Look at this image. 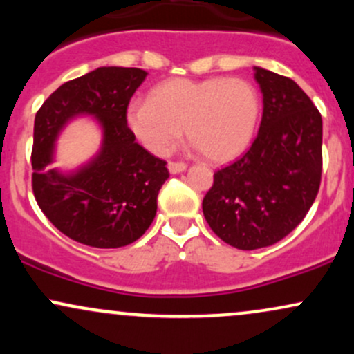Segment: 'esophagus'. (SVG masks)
<instances>
[{
	"mask_svg": "<svg viewBox=\"0 0 354 354\" xmlns=\"http://www.w3.org/2000/svg\"><path fill=\"white\" fill-rule=\"evenodd\" d=\"M186 168H188V165H186V163H174V161H169V163H168V169H169V173H171V174L183 173Z\"/></svg>",
	"mask_w": 354,
	"mask_h": 354,
	"instance_id": "1",
	"label": "esophagus"
}]
</instances>
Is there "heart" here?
<instances>
[{
    "label": "heart",
    "instance_id": "heart-1",
    "mask_svg": "<svg viewBox=\"0 0 354 354\" xmlns=\"http://www.w3.org/2000/svg\"><path fill=\"white\" fill-rule=\"evenodd\" d=\"M261 100L241 78H176L158 84L151 100H135L126 123L149 153L166 156L186 136L211 161L223 163L241 154L253 140Z\"/></svg>",
    "mask_w": 354,
    "mask_h": 354
}]
</instances>
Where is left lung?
<instances>
[{
	"label": "left lung",
	"instance_id": "1",
	"mask_svg": "<svg viewBox=\"0 0 354 354\" xmlns=\"http://www.w3.org/2000/svg\"><path fill=\"white\" fill-rule=\"evenodd\" d=\"M263 93L258 136L239 160L214 173L203 200L209 228L238 250L271 246L315 203L323 168V121L291 78L254 66Z\"/></svg>",
	"mask_w": 354,
	"mask_h": 354
}]
</instances>
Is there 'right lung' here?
Wrapping results in <instances>:
<instances>
[{
  "mask_svg": "<svg viewBox=\"0 0 354 354\" xmlns=\"http://www.w3.org/2000/svg\"><path fill=\"white\" fill-rule=\"evenodd\" d=\"M140 68L103 66L61 84L35 118L33 193L61 233L93 248H121L145 234L169 173L126 123V109L146 78ZM78 115L95 117L104 131L100 151L73 172L52 168L59 133Z\"/></svg>",
  "mask_w": 354,
  "mask_h": 354,
  "instance_id": "right-lung-1",
  "label": "right lung"
}]
</instances>
